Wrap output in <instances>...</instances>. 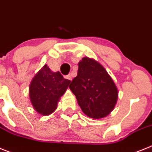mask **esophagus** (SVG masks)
Returning <instances> with one entry per match:
<instances>
[{
  "instance_id": "esophagus-1",
  "label": "esophagus",
  "mask_w": 152,
  "mask_h": 152,
  "mask_svg": "<svg viewBox=\"0 0 152 152\" xmlns=\"http://www.w3.org/2000/svg\"><path fill=\"white\" fill-rule=\"evenodd\" d=\"M67 79H69V80H70V81H72V79H73V76H72V75L69 74L67 76Z\"/></svg>"
}]
</instances>
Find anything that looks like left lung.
<instances>
[{
    "mask_svg": "<svg viewBox=\"0 0 152 152\" xmlns=\"http://www.w3.org/2000/svg\"><path fill=\"white\" fill-rule=\"evenodd\" d=\"M78 65L77 76L69 86L78 104L88 117H107L118 99L115 83L102 64L92 58L83 57Z\"/></svg>",
    "mask_w": 152,
    "mask_h": 152,
    "instance_id": "obj_1",
    "label": "left lung"
}]
</instances>
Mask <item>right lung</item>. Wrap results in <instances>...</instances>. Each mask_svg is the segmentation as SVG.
Segmentation results:
<instances>
[{
	"label": "right lung",
	"instance_id": "1",
	"mask_svg": "<svg viewBox=\"0 0 152 152\" xmlns=\"http://www.w3.org/2000/svg\"><path fill=\"white\" fill-rule=\"evenodd\" d=\"M69 83L70 80L64 79L59 71L53 72L47 64L44 65L29 85L28 95L33 108L41 115L52 113Z\"/></svg>",
	"mask_w": 152,
	"mask_h": 152
}]
</instances>
